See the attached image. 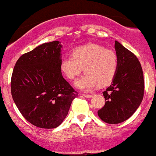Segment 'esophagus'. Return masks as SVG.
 Returning <instances> with one entry per match:
<instances>
[{"label":"esophagus","instance_id":"34e87169","mask_svg":"<svg viewBox=\"0 0 156 156\" xmlns=\"http://www.w3.org/2000/svg\"><path fill=\"white\" fill-rule=\"evenodd\" d=\"M84 97H86V98H91V97H92V95L91 94H83Z\"/></svg>","mask_w":156,"mask_h":156}]
</instances>
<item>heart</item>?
Masks as SVG:
<instances>
[{"mask_svg": "<svg viewBox=\"0 0 156 156\" xmlns=\"http://www.w3.org/2000/svg\"><path fill=\"white\" fill-rule=\"evenodd\" d=\"M59 67L62 74L70 80L76 78L84 68L86 74L76 80L75 86L87 91L97 85L105 86L111 83L117 73L119 59L113 51L90 44L74 48L72 57H64Z\"/></svg>", "mask_w": 156, "mask_h": 156, "instance_id": "heart-1", "label": "heart"}]
</instances>
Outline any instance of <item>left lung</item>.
Wrapping results in <instances>:
<instances>
[{"mask_svg": "<svg viewBox=\"0 0 156 156\" xmlns=\"http://www.w3.org/2000/svg\"><path fill=\"white\" fill-rule=\"evenodd\" d=\"M119 67L112 84L103 91L105 105L98 110L99 117L107 123L115 124L132 116L144 96L142 69L137 58L119 41H115Z\"/></svg>", "mask_w": 156, "mask_h": 156, "instance_id": "left-lung-1", "label": "left lung"}]
</instances>
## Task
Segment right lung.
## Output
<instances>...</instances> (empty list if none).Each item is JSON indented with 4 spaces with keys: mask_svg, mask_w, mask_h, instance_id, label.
<instances>
[{
    "mask_svg": "<svg viewBox=\"0 0 156 156\" xmlns=\"http://www.w3.org/2000/svg\"><path fill=\"white\" fill-rule=\"evenodd\" d=\"M62 48L58 41L39 45L19 58L13 70L15 105L24 119L39 128L61 124L78 97L60 70Z\"/></svg>",
    "mask_w": 156,
    "mask_h": 156,
    "instance_id": "add662e5",
    "label": "right lung"
}]
</instances>
